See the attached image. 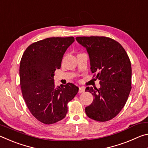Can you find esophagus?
I'll return each mask as SVG.
<instances>
[{
	"instance_id": "34e87169",
	"label": "esophagus",
	"mask_w": 148,
	"mask_h": 148,
	"mask_svg": "<svg viewBox=\"0 0 148 148\" xmlns=\"http://www.w3.org/2000/svg\"><path fill=\"white\" fill-rule=\"evenodd\" d=\"M85 92V88L83 87H80L79 88V93H82Z\"/></svg>"
}]
</instances>
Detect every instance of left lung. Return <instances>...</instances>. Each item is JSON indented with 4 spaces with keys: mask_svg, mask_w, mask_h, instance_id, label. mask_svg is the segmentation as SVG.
<instances>
[{
    "mask_svg": "<svg viewBox=\"0 0 148 148\" xmlns=\"http://www.w3.org/2000/svg\"><path fill=\"white\" fill-rule=\"evenodd\" d=\"M76 40L89 54L91 71L100 80L99 89L87 87L94 97L86 107L89 118L97 121L113 119L124 107L131 90L132 69L127 52L119 42L104 36H80Z\"/></svg>",
    "mask_w": 148,
    "mask_h": 148,
    "instance_id": "8db88e82",
    "label": "left lung"
}]
</instances>
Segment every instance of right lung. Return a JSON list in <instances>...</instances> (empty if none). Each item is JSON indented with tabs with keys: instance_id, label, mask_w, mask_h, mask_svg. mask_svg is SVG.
I'll list each match as a JSON object with an SVG mask.
<instances>
[{
	"instance_id": "obj_1",
	"label": "right lung",
	"mask_w": 148,
	"mask_h": 148,
	"mask_svg": "<svg viewBox=\"0 0 148 148\" xmlns=\"http://www.w3.org/2000/svg\"><path fill=\"white\" fill-rule=\"evenodd\" d=\"M74 42L72 36L44 39L30 45L21 59L19 77L23 99L32 116L44 124L64 118L67 104L78 92V87L72 83L56 87L53 79L65 51Z\"/></svg>"
}]
</instances>
